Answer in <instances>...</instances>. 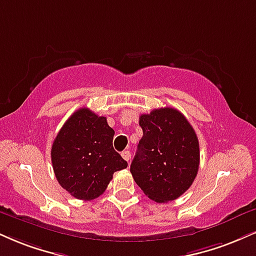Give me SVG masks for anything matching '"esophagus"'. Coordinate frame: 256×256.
I'll list each match as a JSON object with an SVG mask.
<instances>
[{"label": "esophagus", "mask_w": 256, "mask_h": 256, "mask_svg": "<svg viewBox=\"0 0 256 256\" xmlns=\"http://www.w3.org/2000/svg\"><path fill=\"white\" fill-rule=\"evenodd\" d=\"M122 156L125 161H128V162L131 161V152H128V150H124V152H122Z\"/></svg>", "instance_id": "obj_1"}]
</instances>
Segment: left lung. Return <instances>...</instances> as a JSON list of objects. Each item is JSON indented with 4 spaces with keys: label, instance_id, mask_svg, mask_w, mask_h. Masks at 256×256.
Instances as JSON below:
<instances>
[{
    "label": "left lung",
    "instance_id": "obj_1",
    "mask_svg": "<svg viewBox=\"0 0 256 256\" xmlns=\"http://www.w3.org/2000/svg\"><path fill=\"white\" fill-rule=\"evenodd\" d=\"M143 137L131 163V174L144 194L158 202L182 196L199 169L194 128L178 110H154L140 116Z\"/></svg>",
    "mask_w": 256,
    "mask_h": 256
}]
</instances>
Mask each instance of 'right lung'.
<instances>
[{"instance_id":"1","label":"right lung","mask_w":256,"mask_h":256,"mask_svg":"<svg viewBox=\"0 0 256 256\" xmlns=\"http://www.w3.org/2000/svg\"><path fill=\"white\" fill-rule=\"evenodd\" d=\"M114 130L106 116L80 108L54 138L51 161L57 181L76 199L93 200L107 188L116 172L128 167L113 149Z\"/></svg>"}]
</instances>
